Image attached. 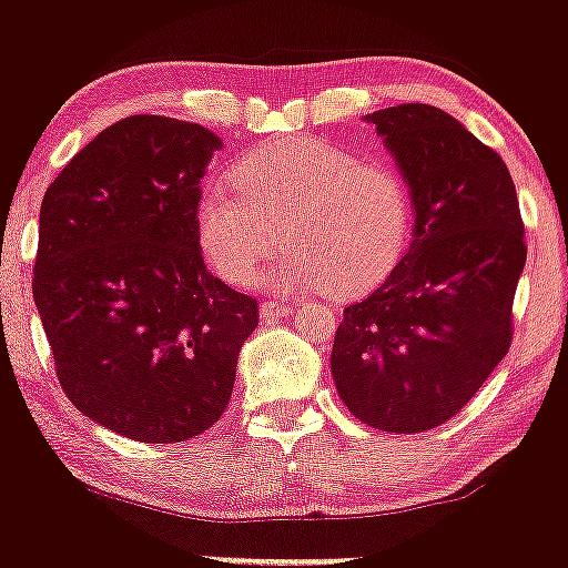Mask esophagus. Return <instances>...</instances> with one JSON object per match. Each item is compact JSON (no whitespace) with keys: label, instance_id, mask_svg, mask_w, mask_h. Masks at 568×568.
I'll return each instance as SVG.
<instances>
[{"label":"esophagus","instance_id":"1","mask_svg":"<svg viewBox=\"0 0 568 568\" xmlns=\"http://www.w3.org/2000/svg\"><path fill=\"white\" fill-rule=\"evenodd\" d=\"M293 306L288 302H277V298H266L258 306V315L262 317H283V315H291Z\"/></svg>","mask_w":568,"mask_h":568}]
</instances>
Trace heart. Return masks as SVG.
I'll use <instances>...</instances> for the list:
<instances>
[{
    "mask_svg": "<svg viewBox=\"0 0 568 568\" xmlns=\"http://www.w3.org/2000/svg\"><path fill=\"white\" fill-rule=\"evenodd\" d=\"M205 262L230 285H251L275 253L285 288L342 296L382 283L410 237V194L384 160H361L325 141L293 139L253 149L230 168V186H207L194 207Z\"/></svg>",
    "mask_w": 568,
    "mask_h": 568,
    "instance_id": "1",
    "label": "heart"
}]
</instances>
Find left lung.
<instances>
[{"instance_id": "obj_1", "label": "left lung", "mask_w": 568, "mask_h": 568, "mask_svg": "<svg viewBox=\"0 0 568 568\" xmlns=\"http://www.w3.org/2000/svg\"><path fill=\"white\" fill-rule=\"evenodd\" d=\"M366 120L410 189L414 243L344 310L331 374L363 425L425 433L459 414L510 349L524 219L505 162L452 114L400 103Z\"/></svg>"}]
</instances>
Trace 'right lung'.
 <instances>
[{
	"instance_id": "obj_1",
	"label": "right lung",
	"mask_w": 568,
	"mask_h": 568,
	"mask_svg": "<svg viewBox=\"0 0 568 568\" xmlns=\"http://www.w3.org/2000/svg\"><path fill=\"white\" fill-rule=\"evenodd\" d=\"M207 128L133 114L101 130L48 186L34 304L63 393L141 443H179L230 406L256 298L207 272L194 230Z\"/></svg>"
}]
</instances>
